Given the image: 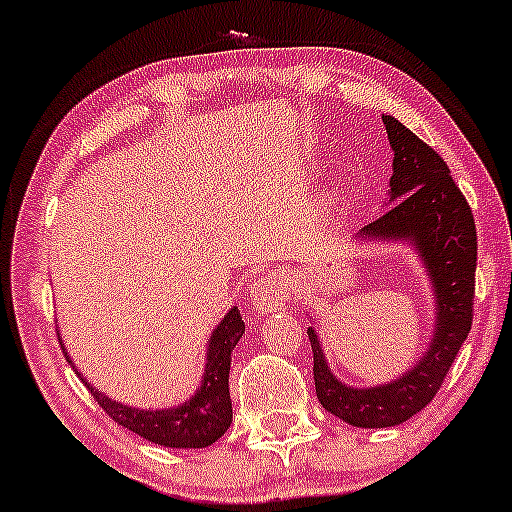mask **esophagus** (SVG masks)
I'll list each match as a JSON object with an SVG mask.
<instances>
[{"label":"esophagus","mask_w":512,"mask_h":512,"mask_svg":"<svg viewBox=\"0 0 512 512\" xmlns=\"http://www.w3.org/2000/svg\"><path fill=\"white\" fill-rule=\"evenodd\" d=\"M287 282L278 273H269L262 280H257L253 289H250V308L257 315H271V312L280 310L285 305Z\"/></svg>","instance_id":"1"}]
</instances>
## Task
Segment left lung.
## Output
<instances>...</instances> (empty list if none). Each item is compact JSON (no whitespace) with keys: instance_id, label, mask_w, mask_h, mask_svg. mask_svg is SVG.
<instances>
[{"instance_id":"left-lung-1","label":"left lung","mask_w":512,"mask_h":512,"mask_svg":"<svg viewBox=\"0 0 512 512\" xmlns=\"http://www.w3.org/2000/svg\"><path fill=\"white\" fill-rule=\"evenodd\" d=\"M393 149L386 211L358 230V243H407L421 259L434 299V329L409 370L384 384L349 386L333 375L315 326L308 338L315 358L317 398L329 414L354 427H395L427 407L471 331L476 276V225L451 170L437 151L381 114Z\"/></svg>"}]
</instances>
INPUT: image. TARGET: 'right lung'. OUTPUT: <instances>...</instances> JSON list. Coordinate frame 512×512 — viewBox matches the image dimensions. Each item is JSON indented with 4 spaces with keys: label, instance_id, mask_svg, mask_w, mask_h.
I'll list each match as a JSON object with an SVG mask.
<instances>
[{
    "label": "right lung",
    "instance_id": "add662e5",
    "mask_svg": "<svg viewBox=\"0 0 512 512\" xmlns=\"http://www.w3.org/2000/svg\"><path fill=\"white\" fill-rule=\"evenodd\" d=\"M246 324H243L239 308H230L227 315L220 319V324L211 331L207 342V354H204V375L200 386L190 395L186 402L167 409H140L133 404H124L112 400L103 391H98L94 384L80 375L75 368L73 358L68 356L66 345L59 342L64 349L66 361L73 365L85 381V386L94 395V400L101 404L105 414L114 423L126 427L151 444L165 448H207L223 437L230 430L232 423V400H230V365L236 342L241 340Z\"/></svg>",
    "mask_w": 512,
    "mask_h": 512
}]
</instances>
